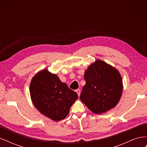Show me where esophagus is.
<instances>
[{"mask_svg": "<svg viewBox=\"0 0 147 147\" xmlns=\"http://www.w3.org/2000/svg\"><path fill=\"white\" fill-rule=\"evenodd\" d=\"M76 91V92L77 93V94L78 96H80V89H77V90L75 91Z\"/></svg>", "mask_w": 147, "mask_h": 147, "instance_id": "esophagus-1", "label": "esophagus"}]
</instances>
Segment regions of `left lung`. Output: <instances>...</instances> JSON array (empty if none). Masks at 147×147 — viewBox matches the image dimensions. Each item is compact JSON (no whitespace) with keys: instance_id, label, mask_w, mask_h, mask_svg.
Here are the masks:
<instances>
[{"instance_id":"1","label":"left lung","mask_w":147,"mask_h":147,"mask_svg":"<svg viewBox=\"0 0 147 147\" xmlns=\"http://www.w3.org/2000/svg\"><path fill=\"white\" fill-rule=\"evenodd\" d=\"M84 78L86 84L80 98L92 113H105L118 104L123 86L121 75L116 68L97 59L85 70Z\"/></svg>"}]
</instances>
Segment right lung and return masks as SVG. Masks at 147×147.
<instances>
[{
    "mask_svg": "<svg viewBox=\"0 0 147 147\" xmlns=\"http://www.w3.org/2000/svg\"><path fill=\"white\" fill-rule=\"evenodd\" d=\"M30 94L35 108L55 121L67 116L71 106L78 99L77 92L45 69L39 71L31 80Z\"/></svg>",
    "mask_w": 147,
    "mask_h": 147,
    "instance_id": "right-lung-1",
    "label": "right lung"
}]
</instances>
